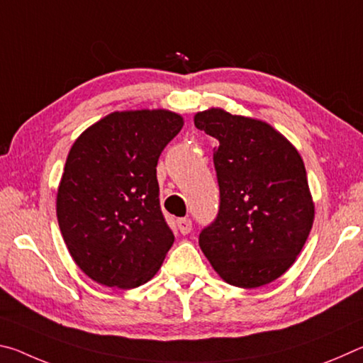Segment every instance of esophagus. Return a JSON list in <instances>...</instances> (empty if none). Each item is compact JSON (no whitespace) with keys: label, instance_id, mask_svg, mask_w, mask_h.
<instances>
[{"label":"esophagus","instance_id":"esophagus-1","mask_svg":"<svg viewBox=\"0 0 363 363\" xmlns=\"http://www.w3.org/2000/svg\"><path fill=\"white\" fill-rule=\"evenodd\" d=\"M176 225H177V230H179L182 235H187V233L192 230V220L189 218H181L176 220Z\"/></svg>","mask_w":363,"mask_h":363}]
</instances>
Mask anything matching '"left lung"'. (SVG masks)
Returning a JSON list of instances; mask_svg holds the SVG:
<instances>
[{
    "label": "left lung",
    "instance_id": "left-lung-1",
    "mask_svg": "<svg viewBox=\"0 0 363 363\" xmlns=\"http://www.w3.org/2000/svg\"><path fill=\"white\" fill-rule=\"evenodd\" d=\"M194 123L219 140L213 152L219 213L201 230L200 248L227 284L267 285L296 261L314 224L303 158L262 120L213 107Z\"/></svg>",
    "mask_w": 363,
    "mask_h": 363
}]
</instances>
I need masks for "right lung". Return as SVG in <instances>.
<instances>
[{"label": "right lung", "mask_w": 363, "mask_h": 363, "mask_svg": "<svg viewBox=\"0 0 363 363\" xmlns=\"http://www.w3.org/2000/svg\"><path fill=\"white\" fill-rule=\"evenodd\" d=\"M184 126L164 108L113 112L79 134L57 189V220L73 261L121 290L158 272L174 242L160 210V153Z\"/></svg>", "instance_id": "obj_1"}]
</instances>
